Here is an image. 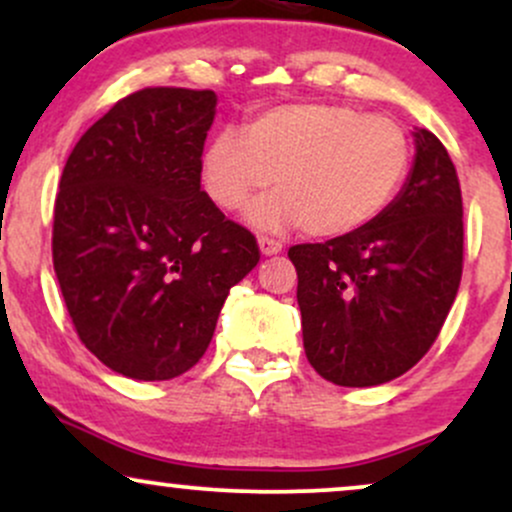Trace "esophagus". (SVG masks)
<instances>
[{
	"label": "esophagus",
	"instance_id": "1",
	"mask_svg": "<svg viewBox=\"0 0 512 512\" xmlns=\"http://www.w3.org/2000/svg\"><path fill=\"white\" fill-rule=\"evenodd\" d=\"M257 243H260L262 255H276V252H281V248H284L279 240L269 238V236H260V238H257Z\"/></svg>",
	"mask_w": 512,
	"mask_h": 512
}]
</instances>
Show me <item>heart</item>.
<instances>
[{
	"label": "heart",
	"instance_id": "obj_1",
	"mask_svg": "<svg viewBox=\"0 0 512 512\" xmlns=\"http://www.w3.org/2000/svg\"><path fill=\"white\" fill-rule=\"evenodd\" d=\"M409 163L411 142L392 117L344 103H289L252 115L243 134H214L199 178L223 211L245 207L274 180L279 192L250 209L255 226L301 223L310 236L334 238L383 214Z\"/></svg>",
	"mask_w": 512,
	"mask_h": 512
}]
</instances>
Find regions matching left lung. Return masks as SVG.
<instances>
[{"mask_svg":"<svg viewBox=\"0 0 512 512\" xmlns=\"http://www.w3.org/2000/svg\"><path fill=\"white\" fill-rule=\"evenodd\" d=\"M416 161L383 214L327 243L293 245L310 366L344 387L395 380L438 339L462 279V192L448 149L416 129Z\"/></svg>","mask_w":512,"mask_h":512,"instance_id":"1","label":"left lung"}]
</instances>
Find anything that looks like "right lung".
I'll use <instances>...</instances> for the list:
<instances>
[{
	"instance_id": "obj_1",
	"label": "right lung",
	"mask_w": 512,
	"mask_h": 512,
	"mask_svg": "<svg viewBox=\"0 0 512 512\" xmlns=\"http://www.w3.org/2000/svg\"><path fill=\"white\" fill-rule=\"evenodd\" d=\"M216 93L154 86L120 98L64 163L52 264L81 344L115 373L170 380L214 337L257 240L202 190Z\"/></svg>"
}]
</instances>
